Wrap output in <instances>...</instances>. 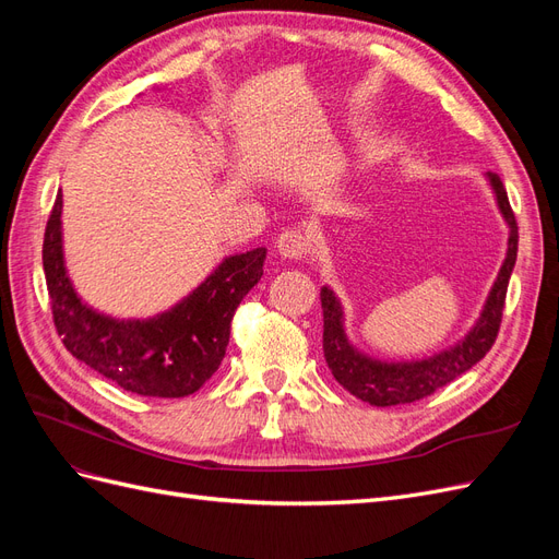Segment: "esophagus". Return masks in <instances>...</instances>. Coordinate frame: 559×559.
Listing matches in <instances>:
<instances>
[{
    "label": "esophagus",
    "mask_w": 559,
    "mask_h": 559,
    "mask_svg": "<svg viewBox=\"0 0 559 559\" xmlns=\"http://www.w3.org/2000/svg\"><path fill=\"white\" fill-rule=\"evenodd\" d=\"M310 235L302 233V230H284L280 238H277V251L282 259H289V261H302L310 253Z\"/></svg>",
    "instance_id": "esophagus-1"
}]
</instances>
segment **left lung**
Instances as JSON below:
<instances>
[{"mask_svg": "<svg viewBox=\"0 0 559 559\" xmlns=\"http://www.w3.org/2000/svg\"><path fill=\"white\" fill-rule=\"evenodd\" d=\"M489 183L497 193L499 210L509 222V253L499 270V277L489 292L485 310L478 324L454 347L433 354L429 359L408 361V364H382L368 359L354 349L343 331V310L341 302L333 296L329 286L321 289V310H324V359L331 368L333 378L341 382L349 394L357 399L386 408V405L413 403L425 396H431L436 389L445 386L454 378H460L471 366H476L485 354L492 349L497 333L501 326V314L506 306V292L518 259V222L511 210L509 195H506L503 181L499 175L489 173Z\"/></svg>", "mask_w": 559, "mask_h": 559, "instance_id": "8db88e82", "label": "left lung"}]
</instances>
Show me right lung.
I'll return each mask as SVG.
<instances>
[{"label":"right lung","instance_id":"obj_1","mask_svg":"<svg viewBox=\"0 0 559 559\" xmlns=\"http://www.w3.org/2000/svg\"><path fill=\"white\" fill-rule=\"evenodd\" d=\"M62 193L44 233V275L53 324L67 352L126 392L158 399L189 396L222 366L235 310L263 275L265 249L226 259L170 312L116 321L86 308L62 261Z\"/></svg>","mask_w":559,"mask_h":559}]
</instances>
